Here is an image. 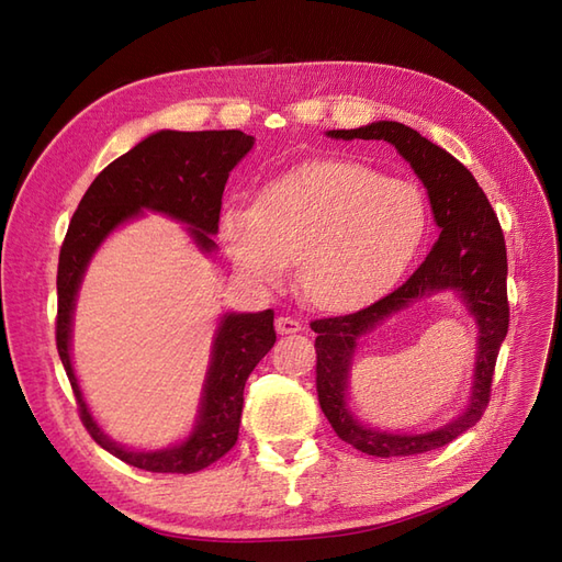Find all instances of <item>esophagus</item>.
I'll return each instance as SVG.
<instances>
[{
  "label": "esophagus",
  "mask_w": 562,
  "mask_h": 562,
  "mask_svg": "<svg viewBox=\"0 0 562 562\" xmlns=\"http://www.w3.org/2000/svg\"><path fill=\"white\" fill-rule=\"evenodd\" d=\"M276 331L282 334V336H286V334H299V331H301V323H299V319H294V317L280 315V317L276 319Z\"/></svg>",
  "instance_id": "1"
}]
</instances>
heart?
<instances>
[{"instance_id": "obj_1", "label": "heart", "mask_w": 562, "mask_h": 562, "mask_svg": "<svg viewBox=\"0 0 562 562\" xmlns=\"http://www.w3.org/2000/svg\"><path fill=\"white\" fill-rule=\"evenodd\" d=\"M428 228L414 183L358 159H315L263 183L249 210L221 214L218 235L247 280L278 286L290 261L313 308L350 313L386 296Z\"/></svg>"}]
</instances>
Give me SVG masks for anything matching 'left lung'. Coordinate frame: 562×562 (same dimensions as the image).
Returning a JSON list of instances; mask_svg holds the SVG:
<instances>
[{"label": "left lung", "mask_w": 562, "mask_h": 562, "mask_svg": "<svg viewBox=\"0 0 562 562\" xmlns=\"http://www.w3.org/2000/svg\"><path fill=\"white\" fill-rule=\"evenodd\" d=\"M331 138L389 140L412 165L428 190L432 216L440 228L426 261L409 280L372 306L339 317L313 319L315 339V386L317 400L331 428L344 442L372 457H412L450 445L463 430L480 422L490 405L496 356L508 331L506 296V245L504 233L483 188L459 159L442 150L419 132L400 122H372L360 130H334ZM454 289L481 329L476 381L472 403L459 420L438 431L407 437L362 427L345 407V389L357 336L373 328L381 318L406 307L414 297L432 291Z\"/></svg>", "instance_id": "left-lung-1"}]
</instances>
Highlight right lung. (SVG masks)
Returning <instances> with one entry per match:
<instances>
[{"label": "right lung", "mask_w": 562, "mask_h": 562, "mask_svg": "<svg viewBox=\"0 0 562 562\" xmlns=\"http://www.w3.org/2000/svg\"><path fill=\"white\" fill-rule=\"evenodd\" d=\"M254 146V136L228 132H157L95 176L72 214L58 256L56 348L89 436L112 457L153 473H198L233 450L247 376L276 344L272 311L223 315L206 372L195 430L181 445L134 452L95 426L70 362V325L79 282L93 251L120 223L150 210L188 223L202 251H214L221 198L228 173Z\"/></svg>", "instance_id": "add662e5"}]
</instances>
